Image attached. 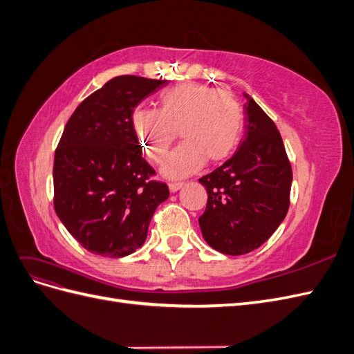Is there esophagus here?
<instances>
[{
    "label": "esophagus",
    "mask_w": 354,
    "mask_h": 354,
    "mask_svg": "<svg viewBox=\"0 0 354 354\" xmlns=\"http://www.w3.org/2000/svg\"><path fill=\"white\" fill-rule=\"evenodd\" d=\"M183 185H185L183 181H171V183H169V190L171 192H177Z\"/></svg>",
    "instance_id": "obj_1"
}]
</instances>
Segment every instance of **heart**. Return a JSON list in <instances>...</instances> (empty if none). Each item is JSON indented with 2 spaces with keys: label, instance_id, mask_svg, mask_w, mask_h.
Returning <instances> with one entry per match:
<instances>
[{
  "label": "heart",
  "instance_id": "heart-1",
  "mask_svg": "<svg viewBox=\"0 0 354 354\" xmlns=\"http://www.w3.org/2000/svg\"><path fill=\"white\" fill-rule=\"evenodd\" d=\"M133 130L146 155L162 164L177 131L183 138L164 167L169 177H185L205 160L220 162L236 151L243 134L245 115L230 91L203 84H183L159 95V108H137Z\"/></svg>",
  "mask_w": 354,
  "mask_h": 354
}]
</instances>
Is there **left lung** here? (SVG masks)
Instances as JSON below:
<instances>
[{
  "label": "left lung",
  "instance_id": "8db88e82",
  "mask_svg": "<svg viewBox=\"0 0 354 354\" xmlns=\"http://www.w3.org/2000/svg\"><path fill=\"white\" fill-rule=\"evenodd\" d=\"M245 134L239 149L199 178L207 208L199 217L203 239L227 255L248 254L279 227L289 208L292 168L279 130L246 95Z\"/></svg>",
  "mask_w": 354,
  "mask_h": 354
}]
</instances>
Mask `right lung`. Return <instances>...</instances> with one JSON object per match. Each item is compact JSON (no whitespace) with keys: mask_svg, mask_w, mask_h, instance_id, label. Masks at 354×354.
Masks as SVG:
<instances>
[{"mask_svg":"<svg viewBox=\"0 0 354 354\" xmlns=\"http://www.w3.org/2000/svg\"><path fill=\"white\" fill-rule=\"evenodd\" d=\"M167 81L121 75L90 94L63 130L55 153V209L85 250L120 259L140 248L169 196L142 155L131 115Z\"/></svg>","mask_w":354,"mask_h":354,"instance_id":"right-lung-1","label":"right lung"}]
</instances>
